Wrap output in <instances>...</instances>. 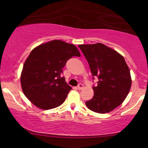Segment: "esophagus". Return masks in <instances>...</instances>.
I'll return each instance as SVG.
<instances>
[{
	"label": "esophagus",
	"instance_id": "obj_1",
	"mask_svg": "<svg viewBox=\"0 0 148 148\" xmlns=\"http://www.w3.org/2000/svg\"><path fill=\"white\" fill-rule=\"evenodd\" d=\"M84 86L82 84H79V85H78V86H77L78 89H79V90H82L83 88H84Z\"/></svg>",
	"mask_w": 148,
	"mask_h": 148
}]
</instances>
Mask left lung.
Segmentation results:
<instances>
[{
  "label": "left lung",
  "mask_w": 148,
  "mask_h": 148,
  "mask_svg": "<svg viewBox=\"0 0 148 148\" xmlns=\"http://www.w3.org/2000/svg\"><path fill=\"white\" fill-rule=\"evenodd\" d=\"M86 57L93 79L94 96L86 102L91 111L106 113L120 106L127 97L132 85L130 71L125 58L101 43L79 45Z\"/></svg>",
  "instance_id": "obj_1"
}]
</instances>
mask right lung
<instances>
[{
	"label": "right lung",
	"instance_id": "obj_1",
	"mask_svg": "<svg viewBox=\"0 0 148 148\" xmlns=\"http://www.w3.org/2000/svg\"><path fill=\"white\" fill-rule=\"evenodd\" d=\"M80 56L75 46L61 40H53L34 49L23 64L21 75L25 97L42 109L62 104L72 90L62 76V69L69 59Z\"/></svg>",
	"mask_w": 148,
	"mask_h": 148
}]
</instances>
